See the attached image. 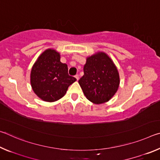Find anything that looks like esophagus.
<instances>
[{
	"mask_svg": "<svg viewBox=\"0 0 160 160\" xmlns=\"http://www.w3.org/2000/svg\"><path fill=\"white\" fill-rule=\"evenodd\" d=\"M75 78H76L77 80H79V75H75Z\"/></svg>",
	"mask_w": 160,
	"mask_h": 160,
	"instance_id": "34e87169",
	"label": "esophagus"
}]
</instances>
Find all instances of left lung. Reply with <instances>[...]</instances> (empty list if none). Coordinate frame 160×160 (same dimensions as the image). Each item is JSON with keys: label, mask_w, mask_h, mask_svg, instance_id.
<instances>
[{"label": "left lung", "mask_w": 160, "mask_h": 160, "mask_svg": "<svg viewBox=\"0 0 160 160\" xmlns=\"http://www.w3.org/2000/svg\"><path fill=\"white\" fill-rule=\"evenodd\" d=\"M83 70L78 82L87 99L97 104L109 101L120 83L118 70L109 56L104 52L89 56Z\"/></svg>", "instance_id": "left-lung-1"}]
</instances>
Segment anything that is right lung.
<instances>
[{
  "label": "right lung",
  "mask_w": 160,
  "mask_h": 160,
  "mask_svg": "<svg viewBox=\"0 0 160 160\" xmlns=\"http://www.w3.org/2000/svg\"><path fill=\"white\" fill-rule=\"evenodd\" d=\"M60 53L52 48L45 50L33 65L30 82L34 93L43 101L53 102L66 94L76 78L68 73V66L60 61Z\"/></svg>",
  "instance_id": "1"
}]
</instances>
